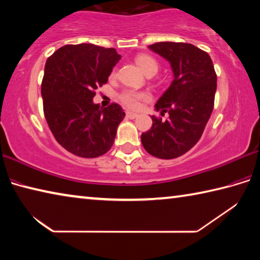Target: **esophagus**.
<instances>
[{
  "instance_id": "34e87169",
  "label": "esophagus",
  "mask_w": 260,
  "mask_h": 260,
  "mask_svg": "<svg viewBox=\"0 0 260 260\" xmlns=\"http://www.w3.org/2000/svg\"><path fill=\"white\" fill-rule=\"evenodd\" d=\"M138 116H139L138 113H134V112H131V111L126 112V117L129 118V119H135V118H138Z\"/></svg>"
}]
</instances>
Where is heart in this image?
Masks as SVG:
<instances>
[{
  "mask_svg": "<svg viewBox=\"0 0 260 260\" xmlns=\"http://www.w3.org/2000/svg\"><path fill=\"white\" fill-rule=\"evenodd\" d=\"M135 63L138 64V67L142 70V72L144 74L151 73V74H156L158 71V61L153 58V57L146 55V54H141L135 57ZM114 71L111 73V77H114ZM148 98L146 93H142V91H136V90H132V89H127L124 90L122 93L119 95V100L121 101L122 104H125L127 108L129 109H138L139 105L141 103V101L146 100Z\"/></svg>",
  "mask_w": 260,
  "mask_h": 260,
  "instance_id": "obj_1",
  "label": "heart"
}]
</instances>
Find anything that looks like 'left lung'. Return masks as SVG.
Listing matches in <instances>:
<instances>
[{
	"label": "left lung",
	"instance_id": "obj_1",
	"mask_svg": "<svg viewBox=\"0 0 260 260\" xmlns=\"http://www.w3.org/2000/svg\"><path fill=\"white\" fill-rule=\"evenodd\" d=\"M149 48L169 61L174 79L155 104L169 119L152 116L141 142L150 155L172 159L190 150L203 134L213 110L217 74L208 52L190 43L157 42Z\"/></svg>",
	"mask_w": 260,
	"mask_h": 260
}]
</instances>
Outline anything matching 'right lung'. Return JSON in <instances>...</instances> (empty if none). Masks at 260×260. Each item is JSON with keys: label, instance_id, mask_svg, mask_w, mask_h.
<instances>
[{"label": "right lung", "instance_id": "obj_1", "mask_svg": "<svg viewBox=\"0 0 260 260\" xmlns=\"http://www.w3.org/2000/svg\"><path fill=\"white\" fill-rule=\"evenodd\" d=\"M120 58L113 48L80 43L61 47L47 59L43 112L57 142L73 155L95 158L112 147L125 112L117 103L100 107L93 98Z\"/></svg>", "mask_w": 260, "mask_h": 260}]
</instances>
